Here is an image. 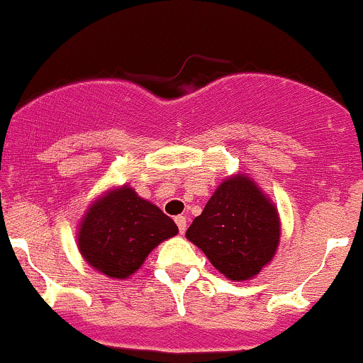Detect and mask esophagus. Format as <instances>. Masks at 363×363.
<instances>
[{
    "label": "esophagus",
    "mask_w": 363,
    "mask_h": 363,
    "mask_svg": "<svg viewBox=\"0 0 363 363\" xmlns=\"http://www.w3.org/2000/svg\"><path fill=\"white\" fill-rule=\"evenodd\" d=\"M174 223H177L180 233H185V230H186V218H185V216H177V218H174Z\"/></svg>",
    "instance_id": "1"
}]
</instances>
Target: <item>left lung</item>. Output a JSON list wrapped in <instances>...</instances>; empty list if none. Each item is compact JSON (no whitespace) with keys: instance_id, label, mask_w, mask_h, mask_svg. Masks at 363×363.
I'll list each match as a JSON object with an SVG mask.
<instances>
[{"instance_id":"8db88e82","label":"left lung","mask_w":363,"mask_h":363,"mask_svg":"<svg viewBox=\"0 0 363 363\" xmlns=\"http://www.w3.org/2000/svg\"><path fill=\"white\" fill-rule=\"evenodd\" d=\"M186 238L226 278L250 279L278 248V211L250 178L238 174L218 186L186 230Z\"/></svg>"}]
</instances>
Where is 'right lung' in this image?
I'll list each match as a JSON object with an SVG mask.
<instances>
[{
	"label": "right lung",
	"instance_id": "add662e5",
	"mask_svg": "<svg viewBox=\"0 0 363 363\" xmlns=\"http://www.w3.org/2000/svg\"><path fill=\"white\" fill-rule=\"evenodd\" d=\"M177 233L169 216L125 185L91 206L79 231V248L94 269L125 279L152 248Z\"/></svg>",
	"mask_w": 363,
	"mask_h": 363
}]
</instances>
